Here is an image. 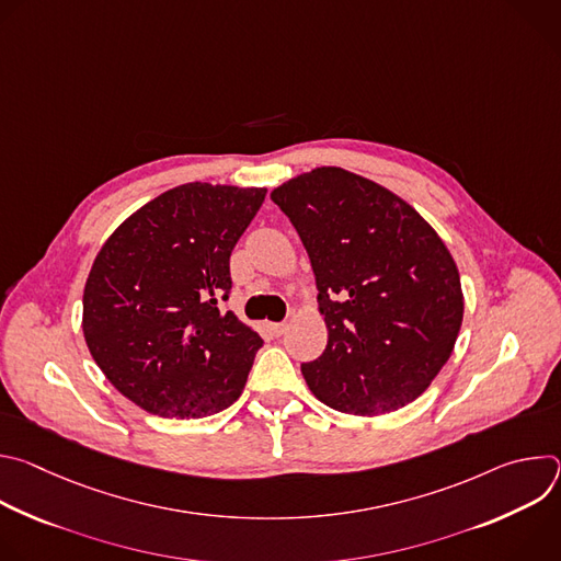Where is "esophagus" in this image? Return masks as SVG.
I'll use <instances>...</instances> for the list:
<instances>
[{
  "instance_id": "esophagus-1",
  "label": "esophagus",
  "mask_w": 561,
  "mask_h": 561,
  "mask_svg": "<svg viewBox=\"0 0 561 561\" xmlns=\"http://www.w3.org/2000/svg\"><path fill=\"white\" fill-rule=\"evenodd\" d=\"M286 331H288V324H286V322H282V324H271V333H273L275 337H282Z\"/></svg>"
}]
</instances>
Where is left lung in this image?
Returning a JSON list of instances; mask_svg holds the SVG:
<instances>
[{"mask_svg": "<svg viewBox=\"0 0 561 561\" xmlns=\"http://www.w3.org/2000/svg\"><path fill=\"white\" fill-rule=\"evenodd\" d=\"M310 257L324 353L301 364L319 402L377 417L404 409L448 362L463 319L457 264L437 230L392 191L337 167L271 193Z\"/></svg>", "mask_w": 561, "mask_h": 561, "instance_id": "8db88e82", "label": "left lung"}]
</instances>
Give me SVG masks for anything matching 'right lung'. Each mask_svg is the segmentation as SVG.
Listing matches in <instances>:
<instances>
[{"label": "right lung", "mask_w": 561, "mask_h": 561, "mask_svg": "<svg viewBox=\"0 0 561 561\" xmlns=\"http://www.w3.org/2000/svg\"><path fill=\"white\" fill-rule=\"evenodd\" d=\"M266 188L191 182L126 217L100 249L82 329L106 379L150 415L202 420L247 386L262 337L224 310L230 253Z\"/></svg>", "instance_id": "right-lung-1"}]
</instances>
